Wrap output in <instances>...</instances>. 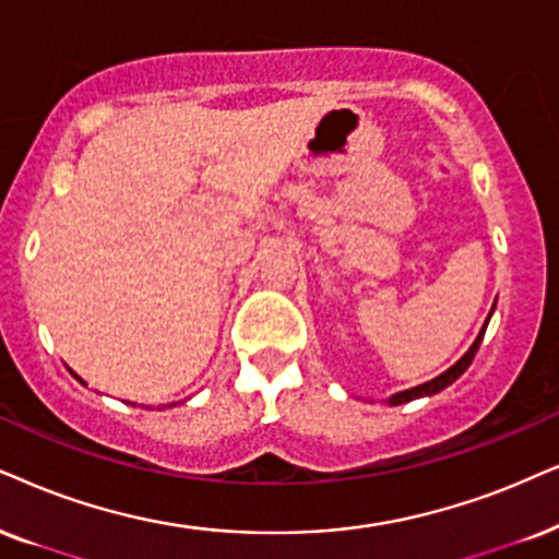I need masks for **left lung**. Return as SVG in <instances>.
<instances>
[{"label": "left lung", "instance_id": "1", "mask_svg": "<svg viewBox=\"0 0 559 559\" xmlns=\"http://www.w3.org/2000/svg\"><path fill=\"white\" fill-rule=\"evenodd\" d=\"M487 322H490V317H487ZM487 328V324H485ZM485 328H483V332H479L477 335V341L472 343V348L464 353L462 358H459V361L451 366L449 371H443L441 377H436V379H430V381H426V384H420V386H413V390H405V392H397V394H392L390 397V405H405V402H409V400H418V397H428V394H436V392H441V390H447L449 384H454V381L462 377L464 371L469 369V364H472V358H475V353H477V348H479V343H483V335H485Z\"/></svg>", "mask_w": 559, "mask_h": 559}]
</instances>
